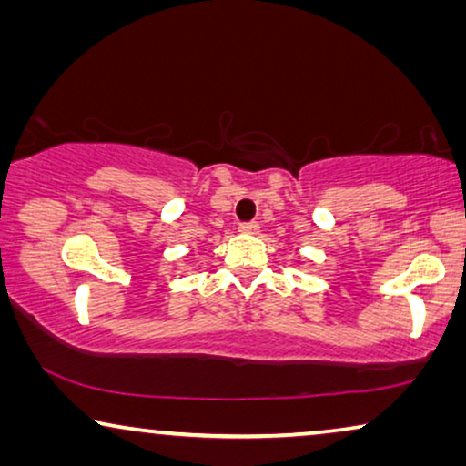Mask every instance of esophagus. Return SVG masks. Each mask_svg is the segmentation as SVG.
Listing matches in <instances>:
<instances>
[{"instance_id":"34e87169","label":"esophagus","mask_w":466,"mask_h":466,"mask_svg":"<svg viewBox=\"0 0 466 466\" xmlns=\"http://www.w3.org/2000/svg\"><path fill=\"white\" fill-rule=\"evenodd\" d=\"M258 222H241L239 225V231L246 233V235H257L258 233Z\"/></svg>"}]
</instances>
